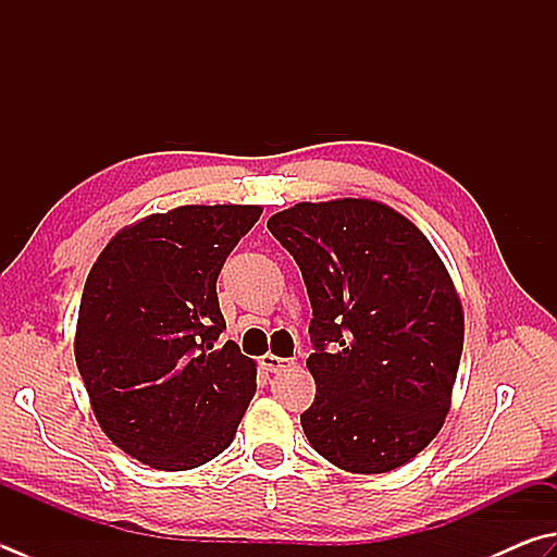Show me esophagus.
<instances>
[{"mask_svg": "<svg viewBox=\"0 0 557 557\" xmlns=\"http://www.w3.org/2000/svg\"><path fill=\"white\" fill-rule=\"evenodd\" d=\"M290 363H293L290 359H283V356H276V354H264V356H261V366H264L269 373H278L283 369H288Z\"/></svg>", "mask_w": 557, "mask_h": 557, "instance_id": "obj_1", "label": "esophagus"}]
</instances>
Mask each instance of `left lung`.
<instances>
[{"label": "left lung", "instance_id": "left-lung-1", "mask_svg": "<svg viewBox=\"0 0 557 557\" xmlns=\"http://www.w3.org/2000/svg\"><path fill=\"white\" fill-rule=\"evenodd\" d=\"M267 227L312 306L308 442L346 473L405 466L444 426L463 351V308L442 257L371 198L296 203Z\"/></svg>", "mask_w": 557, "mask_h": 557}]
</instances>
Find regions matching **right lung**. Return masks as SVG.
<instances>
[{"label":"right lung","mask_w":557,"mask_h":557,"mask_svg":"<svg viewBox=\"0 0 557 557\" xmlns=\"http://www.w3.org/2000/svg\"><path fill=\"white\" fill-rule=\"evenodd\" d=\"M259 206H182L123 227L84 283L75 359L103 434L157 470L233 444L257 363L225 330L215 281Z\"/></svg>","instance_id":"1"}]
</instances>
